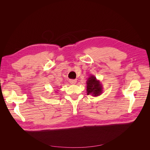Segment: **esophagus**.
Masks as SVG:
<instances>
[{"label": "esophagus", "instance_id": "obj_1", "mask_svg": "<svg viewBox=\"0 0 150 150\" xmlns=\"http://www.w3.org/2000/svg\"><path fill=\"white\" fill-rule=\"evenodd\" d=\"M69 82L70 83V84H75L76 83V80H72V79H70L69 80Z\"/></svg>", "mask_w": 150, "mask_h": 150}]
</instances>
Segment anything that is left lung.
<instances>
[{"label":"left lung","mask_w":150,"mask_h":150,"mask_svg":"<svg viewBox=\"0 0 150 150\" xmlns=\"http://www.w3.org/2000/svg\"><path fill=\"white\" fill-rule=\"evenodd\" d=\"M86 84H87L86 91L88 95H92L94 97L101 95L103 91V88L100 81L97 80L96 76L91 75L86 81Z\"/></svg>","instance_id":"8db88e82"}]
</instances>
